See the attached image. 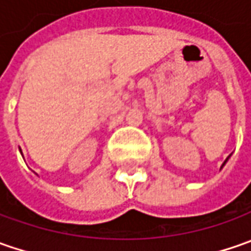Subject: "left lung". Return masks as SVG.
I'll return each instance as SVG.
<instances>
[{"mask_svg": "<svg viewBox=\"0 0 251 251\" xmlns=\"http://www.w3.org/2000/svg\"><path fill=\"white\" fill-rule=\"evenodd\" d=\"M227 160V159H226ZM226 160H225V162H224V165H225V163H226ZM224 165H222V166H224Z\"/></svg>", "mask_w": 251, "mask_h": 251, "instance_id": "8db88e82", "label": "left lung"}]
</instances>
